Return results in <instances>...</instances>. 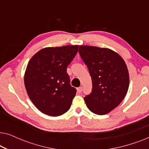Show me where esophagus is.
Here are the masks:
<instances>
[{
	"label": "esophagus",
	"instance_id": "34e87169",
	"mask_svg": "<svg viewBox=\"0 0 149 149\" xmlns=\"http://www.w3.org/2000/svg\"><path fill=\"white\" fill-rule=\"evenodd\" d=\"M82 90H83L82 87H79L77 88V91H78L79 93H81V92H82Z\"/></svg>",
	"mask_w": 149,
	"mask_h": 149
}]
</instances>
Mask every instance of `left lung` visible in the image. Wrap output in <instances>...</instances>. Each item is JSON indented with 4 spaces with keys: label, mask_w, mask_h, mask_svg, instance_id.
I'll list each match as a JSON object with an SVG mask.
<instances>
[{
    "label": "left lung",
    "mask_w": 149,
    "mask_h": 149,
    "mask_svg": "<svg viewBox=\"0 0 149 149\" xmlns=\"http://www.w3.org/2000/svg\"><path fill=\"white\" fill-rule=\"evenodd\" d=\"M79 53L92 81L91 93L84 97L85 104L92 113L106 115L127 94L130 84L127 65L120 55L108 48L80 45Z\"/></svg>",
    "instance_id": "obj_1"
}]
</instances>
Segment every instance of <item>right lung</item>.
<instances>
[{
    "label": "right lung",
    "instance_id": "right-lung-1",
    "mask_svg": "<svg viewBox=\"0 0 149 149\" xmlns=\"http://www.w3.org/2000/svg\"><path fill=\"white\" fill-rule=\"evenodd\" d=\"M78 48L79 45L45 47L30 60L24 85L30 99L41 113L58 117L70 109L77 90L69 83L66 68Z\"/></svg>",
    "mask_w": 149,
    "mask_h": 149
}]
</instances>
